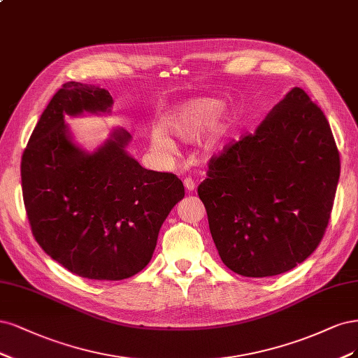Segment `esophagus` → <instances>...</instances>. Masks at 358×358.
<instances>
[{
  "instance_id": "34e87169",
  "label": "esophagus",
  "mask_w": 358,
  "mask_h": 358,
  "mask_svg": "<svg viewBox=\"0 0 358 358\" xmlns=\"http://www.w3.org/2000/svg\"><path fill=\"white\" fill-rule=\"evenodd\" d=\"M184 187H186L187 192H193L196 187V182L192 178H186L184 180Z\"/></svg>"
}]
</instances>
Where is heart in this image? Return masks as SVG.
Listing matches in <instances>:
<instances>
[{"mask_svg": "<svg viewBox=\"0 0 358 358\" xmlns=\"http://www.w3.org/2000/svg\"><path fill=\"white\" fill-rule=\"evenodd\" d=\"M224 102L211 96L192 98L178 103L162 120V128L184 141H194L210 129L201 143L202 152L213 155L223 147L226 138L236 126L235 111H224ZM152 147L160 155L174 152V143L162 131L152 134Z\"/></svg>", "mask_w": 358, "mask_h": 358, "instance_id": "b5f03b06", "label": "heart"}]
</instances>
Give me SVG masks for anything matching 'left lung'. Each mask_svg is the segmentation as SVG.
<instances>
[{
  "instance_id": "left-lung-1",
  "label": "left lung",
  "mask_w": 358,
  "mask_h": 358,
  "mask_svg": "<svg viewBox=\"0 0 358 358\" xmlns=\"http://www.w3.org/2000/svg\"><path fill=\"white\" fill-rule=\"evenodd\" d=\"M198 187L226 266L250 278L280 275L322 239L341 174L330 124L293 87L255 134L211 157Z\"/></svg>"
}]
</instances>
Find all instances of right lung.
Wrapping results in <instances>:
<instances>
[{"label":"right lung","instance_id":"add662e5","mask_svg":"<svg viewBox=\"0 0 358 358\" xmlns=\"http://www.w3.org/2000/svg\"><path fill=\"white\" fill-rule=\"evenodd\" d=\"M107 89L68 82L43 111L22 156V193L32 235L65 269L119 281L152 260L159 230L184 198L171 172L126 153L131 134L114 129L94 152L73 143L65 116L110 113Z\"/></svg>","mask_w":358,"mask_h":358}]
</instances>
